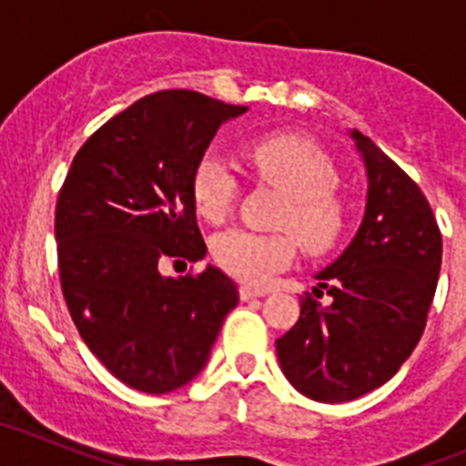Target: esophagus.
Segmentation results:
<instances>
[{
	"label": "esophagus",
	"instance_id": "1",
	"mask_svg": "<svg viewBox=\"0 0 466 466\" xmlns=\"http://www.w3.org/2000/svg\"><path fill=\"white\" fill-rule=\"evenodd\" d=\"M258 296H266V289H261V287H252V284H242V287H240V299L242 300L258 299Z\"/></svg>",
	"mask_w": 466,
	"mask_h": 466
}]
</instances>
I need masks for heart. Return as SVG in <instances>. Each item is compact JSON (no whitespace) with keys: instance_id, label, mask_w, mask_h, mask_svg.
<instances>
[{"instance_id":"b5f03b06","label":"heart","mask_w":466,"mask_h":466,"mask_svg":"<svg viewBox=\"0 0 466 466\" xmlns=\"http://www.w3.org/2000/svg\"><path fill=\"white\" fill-rule=\"evenodd\" d=\"M242 158L258 182L282 193L275 226L284 230H226L212 245L219 268L242 282L261 284L294 258L296 242L310 257H324L340 245L350 219L348 200L339 191V166L319 144L275 133L247 142ZM191 196L203 219L221 224L238 198L236 175L221 158L205 156L193 170Z\"/></svg>"}]
</instances>
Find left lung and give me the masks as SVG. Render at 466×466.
Segmentation results:
<instances>
[{
	"instance_id": "1",
	"label": "left lung",
	"mask_w": 466,
	"mask_h": 466,
	"mask_svg": "<svg viewBox=\"0 0 466 466\" xmlns=\"http://www.w3.org/2000/svg\"><path fill=\"white\" fill-rule=\"evenodd\" d=\"M352 139L369 175L361 228L275 340L287 380L322 403L352 401L399 371L425 331L441 270V230L425 193L360 130Z\"/></svg>"
}]
</instances>
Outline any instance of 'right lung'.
<instances>
[{"instance_id": "add662e5", "label": "right lung", "mask_w": 466, "mask_h": 466, "mask_svg": "<svg viewBox=\"0 0 466 466\" xmlns=\"http://www.w3.org/2000/svg\"><path fill=\"white\" fill-rule=\"evenodd\" d=\"M242 111L196 90L147 95L86 139L57 196V270L72 322L106 371L139 392H172L203 371L238 306L219 268L175 279L160 266L208 252L191 177L221 123Z\"/></svg>"}]
</instances>
